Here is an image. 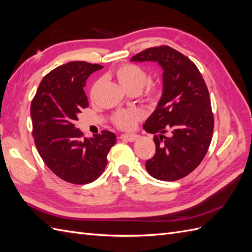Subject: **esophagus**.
Wrapping results in <instances>:
<instances>
[{
  "mask_svg": "<svg viewBox=\"0 0 252 252\" xmlns=\"http://www.w3.org/2000/svg\"><path fill=\"white\" fill-rule=\"evenodd\" d=\"M139 136L136 133H132V134H122L121 139L123 140H127L128 142H134V141L138 140Z\"/></svg>",
  "mask_w": 252,
  "mask_h": 252,
  "instance_id": "34e87169",
  "label": "esophagus"
}]
</instances>
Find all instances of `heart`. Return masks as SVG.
<instances>
[{
	"label": "heart",
	"instance_id": "1",
	"mask_svg": "<svg viewBox=\"0 0 252 252\" xmlns=\"http://www.w3.org/2000/svg\"><path fill=\"white\" fill-rule=\"evenodd\" d=\"M114 75L119 82L125 90L132 92L138 91L140 92L144 88L146 82L149 81V75L142 67L136 64H123L115 69ZM96 82L93 87V92L98 87ZM159 85L157 83L149 84L147 89V97L150 100H155L159 95ZM144 113L139 109H127V110H120L113 115V123L116 127L121 128L124 130H129L136 126L137 123L142 120Z\"/></svg>",
	"mask_w": 252,
	"mask_h": 252
}]
</instances>
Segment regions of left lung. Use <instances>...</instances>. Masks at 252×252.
<instances>
[{
    "instance_id": "obj_1",
    "label": "left lung",
    "mask_w": 252,
    "mask_h": 252,
    "mask_svg": "<svg viewBox=\"0 0 252 252\" xmlns=\"http://www.w3.org/2000/svg\"><path fill=\"white\" fill-rule=\"evenodd\" d=\"M130 61L156 62L163 70L162 95L143 125L146 132L155 134L156 144V154L145 169L160 181L183 179L203 160L213 137L214 116L204 79L193 62L168 46L145 49Z\"/></svg>"
}]
</instances>
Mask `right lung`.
<instances>
[{
  "instance_id": "right-lung-1",
  "label": "right lung",
  "mask_w": 252,
  "mask_h": 252,
  "mask_svg": "<svg viewBox=\"0 0 252 252\" xmlns=\"http://www.w3.org/2000/svg\"><path fill=\"white\" fill-rule=\"evenodd\" d=\"M101 68L81 61L57 67L41 80L31 105L34 142L41 159L55 175L71 184L83 185L98 179L116 142L115 134L108 130L83 138L73 124L81 110L89 107L85 81Z\"/></svg>"
}]
</instances>
